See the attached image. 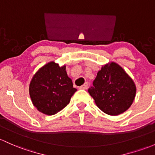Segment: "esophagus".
Listing matches in <instances>:
<instances>
[{
	"label": "esophagus",
	"mask_w": 155,
	"mask_h": 155,
	"mask_svg": "<svg viewBox=\"0 0 155 155\" xmlns=\"http://www.w3.org/2000/svg\"><path fill=\"white\" fill-rule=\"evenodd\" d=\"M88 88V83L86 82L84 85H82L81 86H80L79 89H84V90H85V89H86Z\"/></svg>",
	"instance_id": "obj_1"
}]
</instances>
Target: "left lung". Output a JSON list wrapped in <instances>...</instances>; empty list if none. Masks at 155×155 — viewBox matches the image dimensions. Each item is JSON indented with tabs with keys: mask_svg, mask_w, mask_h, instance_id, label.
Here are the masks:
<instances>
[{
	"mask_svg": "<svg viewBox=\"0 0 155 155\" xmlns=\"http://www.w3.org/2000/svg\"><path fill=\"white\" fill-rule=\"evenodd\" d=\"M134 81L115 62L104 65L89 89L95 104L106 114L116 116L129 109L136 95Z\"/></svg>",
	"mask_w": 155,
	"mask_h": 155,
	"instance_id": "left-lung-1",
	"label": "left lung"
}]
</instances>
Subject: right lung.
<instances>
[{"mask_svg": "<svg viewBox=\"0 0 155 155\" xmlns=\"http://www.w3.org/2000/svg\"><path fill=\"white\" fill-rule=\"evenodd\" d=\"M76 91L67 75L66 65L60 66L54 61L45 64L36 71L29 87L32 104L46 115H53L62 110Z\"/></svg>", "mask_w": 155, "mask_h": 155, "instance_id": "1", "label": "right lung"}]
</instances>
